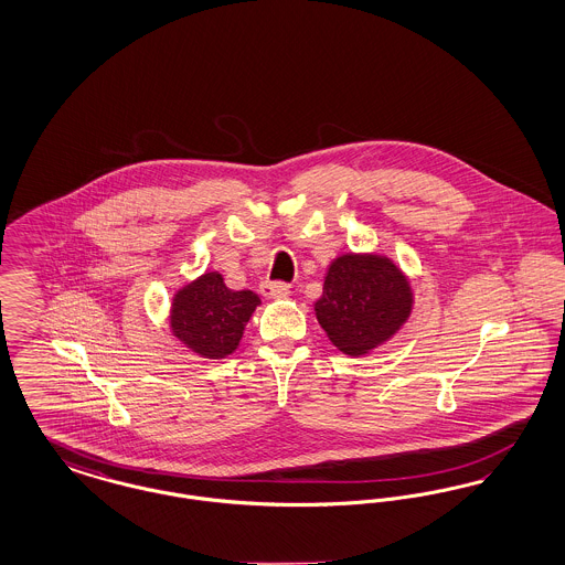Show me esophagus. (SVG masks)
<instances>
[{
	"label": "esophagus",
	"instance_id": "34e87169",
	"mask_svg": "<svg viewBox=\"0 0 565 565\" xmlns=\"http://www.w3.org/2000/svg\"><path fill=\"white\" fill-rule=\"evenodd\" d=\"M260 292L265 298H281L288 295V286L286 284H275V281H265L260 286Z\"/></svg>",
	"mask_w": 565,
	"mask_h": 565
}]
</instances>
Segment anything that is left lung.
Segmentation results:
<instances>
[{
	"instance_id": "left-lung-1",
	"label": "left lung",
	"mask_w": 565,
	"mask_h": 565,
	"mask_svg": "<svg viewBox=\"0 0 565 565\" xmlns=\"http://www.w3.org/2000/svg\"><path fill=\"white\" fill-rule=\"evenodd\" d=\"M415 295L408 275L390 256L343 252L326 270L316 318L328 341L351 358L385 345L408 322Z\"/></svg>"
}]
</instances>
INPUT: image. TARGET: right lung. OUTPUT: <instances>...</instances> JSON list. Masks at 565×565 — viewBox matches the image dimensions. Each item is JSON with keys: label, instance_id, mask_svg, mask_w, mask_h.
<instances>
[{"label": "right lung", "instance_id": "1", "mask_svg": "<svg viewBox=\"0 0 565 565\" xmlns=\"http://www.w3.org/2000/svg\"><path fill=\"white\" fill-rule=\"evenodd\" d=\"M258 305L256 292L231 290L220 270H205L171 298L169 330L194 355L222 360L239 348Z\"/></svg>", "mask_w": 565, "mask_h": 565}]
</instances>
